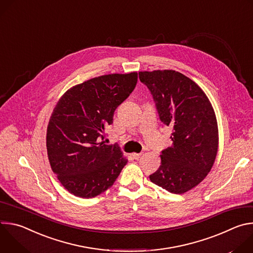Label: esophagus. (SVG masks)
I'll use <instances>...</instances> for the list:
<instances>
[{
    "label": "esophagus",
    "mask_w": 253,
    "mask_h": 253,
    "mask_svg": "<svg viewBox=\"0 0 253 253\" xmlns=\"http://www.w3.org/2000/svg\"><path fill=\"white\" fill-rule=\"evenodd\" d=\"M141 155H142V153H133V154H132V156H133L134 159H139V158L141 157Z\"/></svg>",
    "instance_id": "obj_1"
}]
</instances>
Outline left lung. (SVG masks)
I'll use <instances>...</instances> for the list:
<instances>
[{
    "label": "left lung",
    "instance_id": "1",
    "mask_svg": "<svg viewBox=\"0 0 253 253\" xmlns=\"http://www.w3.org/2000/svg\"><path fill=\"white\" fill-rule=\"evenodd\" d=\"M153 95L160 120L172 126L171 146L163 150L158 170L149 176L163 189L182 194L210 172L218 150V126L204 91L174 70L139 72Z\"/></svg>",
    "mask_w": 253,
    "mask_h": 253
}]
</instances>
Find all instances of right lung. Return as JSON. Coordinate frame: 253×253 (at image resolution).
Listing matches in <instances>:
<instances>
[{"label": "right lung", "mask_w": 253, "mask_h": 253, "mask_svg": "<svg viewBox=\"0 0 253 253\" xmlns=\"http://www.w3.org/2000/svg\"><path fill=\"white\" fill-rule=\"evenodd\" d=\"M137 78V72L95 77L70 88L57 102L47 128V153L53 172L71 194L96 197L114 184L126 165L121 150L101 140Z\"/></svg>", "instance_id": "1"}]
</instances>
